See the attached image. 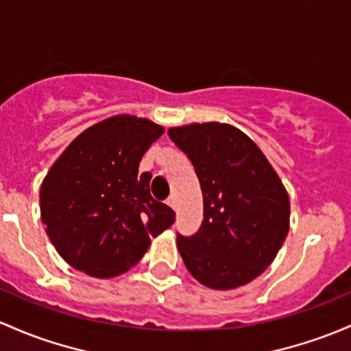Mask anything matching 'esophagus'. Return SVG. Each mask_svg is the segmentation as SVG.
I'll return each instance as SVG.
<instances>
[{
	"label": "esophagus",
	"instance_id": "34e87169",
	"mask_svg": "<svg viewBox=\"0 0 351 351\" xmlns=\"http://www.w3.org/2000/svg\"><path fill=\"white\" fill-rule=\"evenodd\" d=\"M166 204L171 206V208L176 210V197H175V195H171V197H169L168 200H166Z\"/></svg>",
	"mask_w": 351,
	"mask_h": 351
}]
</instances>
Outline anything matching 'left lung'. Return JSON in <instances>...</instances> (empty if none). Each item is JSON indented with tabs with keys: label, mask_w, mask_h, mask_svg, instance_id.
Listing matches in <instances>:
<instances>
[{
	"label": "left lung",
	"mask_w": 351,
	"mask_h": 351,
	"mask_svg": "<svg viewBox=\"0 0 351 351\" xmlns=\"http://www.w3.org/2000/svg\"><path fill=\"white\" fill-rule=\"evenodd\" d=\"M169 139L193 165L204 193V222L178 234L190 274L212 289H234L274 261L289 230V197L249 136L230 124L171 128Z\"/></svg>",
	"instance_id": "left-lung-1"
}]
</instances>
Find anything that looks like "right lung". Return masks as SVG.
I'll return each mask as SVG.
<instances>
[{
	"label": "right lung",
	"instance_id": "add662e5",
	"mask_svg": "<svg viewBox=\"0 0 351 351\" xmlns=\"http://www.w3.org/2000/svg\"><path fill=\"white\" fill-rule=\"evenodd\" d=\"M165 129L134 116H114L77 136L51 166L40 212L57 252L77 271L114 278L138 264L149 237L175 222L154 200L151 173L139 161Z\"/></svg>",
	"mask_w": 351,
	"mask_h": 351
}]
</instances>
